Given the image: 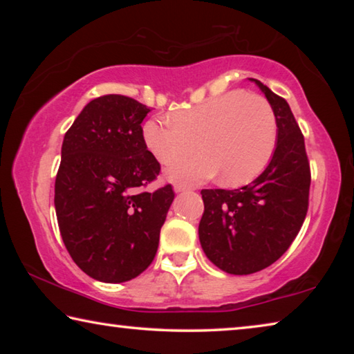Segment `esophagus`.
Returning <instances> with one entry per match:
<instances>
[{"label": "esophagus", "mask_w": 354, "mask_h": 354, "mask_svg": "<svg viewBox=\"0 0 354 354\" xmlns=\"http://www.w3.org/2000/svg\"><path fill=\"white\" fill-rule=\"evenodd\" d=\"M192 185H187L184 183H176L175 184V192H184V190H190Z\"/></svg>", "instance_id": "1"}]
</instances>
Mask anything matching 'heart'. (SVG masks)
I'll return each mask as SVG.
<instances>
[{
    "mask_svg": "<svg viewBox=\"0 0 354 354\" xmlns=\"http://www.w3.org/2000/svg\"><path fill=\"white\" fill-rule=\"evenodd\" d=\"M278 140V122L267 98L231 91L171 117L143 124V142L160 164L196 153L206 154L173 164V181H205L223 173L230 184L254 179L270 162Z\"/></svg>",
    "mask_w": 354,
    "mask_h": 354,
    "instance_id": "b5f03b06",
    "label": "heart"
}]
</instances>
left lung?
<instances>
[{
  "mask_svg": "<svg viewBox=\"0 0 354 354\" xmlns=\"http://www.w3.org/2000/svg\"><path fill=\"white\" fill-rule=\"evenodd\" d=\"M254 81L272 104L278 142L270 164L241 189H203L198 236L220 270L250 274L272 266L297 237L308 214L310 169L304 137L287 101Z\"/></svg>",
  "mask_w": 354,
  "mask_h": 354,
  "instance_id": "8db88e82",
  "label": "left lung"
}]
</instances>
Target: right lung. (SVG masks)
<instances>
[{
    "instance_id": "add662e5",
    "label": "right lung",
    "mask_w": 354,
    "mask_h": 354,
    "mask_svg": "<svg viewBox=\"0 0 354 354\" xmlns=\"http://www.w3.org/2000/svg\"><path fill=\"white\" fill-rule=\"evenodd\" d=\"M149 107L124 95L95 98L65 133L55 206L65 248L103 283H124L153 262L175 192L143 190L160 173L143 142Z\"/></svg>"
}]
</instances>
